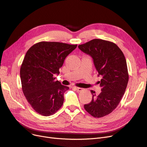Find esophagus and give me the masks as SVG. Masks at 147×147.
<instances>
[{
	"mask_svg": "<svg viewBox=\"0 0 147 147\" xmlns=\"http://www.w3.org/2000/svg\"><path fill=\"white\" fill-rule=\"evenodd\" d=\"M74 88H75V90H76L77 91H79V92H80V91H84V88H79V87H75Z\"/></svg>",
	"mask_w": 147,
	"mask_h": 147,
	"instance_id": "esophagus-1",
	"label": "esophagus"
}]
</instances>
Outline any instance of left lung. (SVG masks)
<instances>
[{"label": "left lung", "instance_id": "obj_1", "mask_svg": "<svg viewBox=\"0 0 147 147\" xmlns=\"http://www.w3.org/2000/svg\"><path fill=\"white\" fill-rule=\"evenodd\" d=\"M78 47L93 58L102 77L101 93L97 96L91 90L92 100L84 108L94 117H104L115 110L127 88L129 76L125 57L115 43L102 39H93Z\"/></svg>", "mask_w": 147, "mask_h": 147}]
</instances>
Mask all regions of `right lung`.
<instances>
[{
  "label": "right lung",
  "mask_w": 147,
  "mask_h": 147,
  "mask_svg": "<svg viewBox=\"0 0 147 147\" xmlns=\"http://www.w3.org/2000/svg\"><path fill=\"white\" fill-rule=\"evenodd\" d=\"M77 45L40 42L26 52L20 69L22 88L27 101L40 115L51 116L63 104L64 93L69 89L54 74H59L65 59Z\"/></svg>",
  "instance_id": "add662e5"
}]
</instances>
